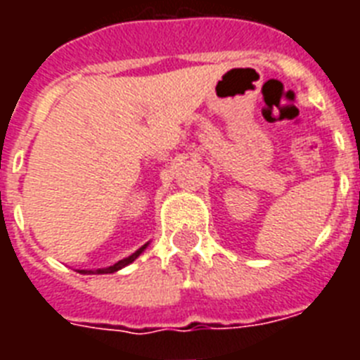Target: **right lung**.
<instances>
[{
  "label": "right lung",
  "mask_w": 360,
  "mask_h": 360,
  "mask_svg": "<svg viewBox=\"0 0 360 360\" xmlns=\"http://www.w3.org/2000/svg\"><path fill=\"white\" fill-rule=\"evenodd\" d=\"M147 245H143L140 248V250L138 252H134V254H132V256H129V257H124V259H121V262H117L115 263V265H112V267H106V269H97V274H106V273H115V271H120V269H123L124 265H129V263H132L136 259V257L140 256L141 252H143V248H146ZM80 273H89L91 274L93 271H80Z\"/></svg>",
  "instance_id": "right-lung-1"
}]
</instances>
